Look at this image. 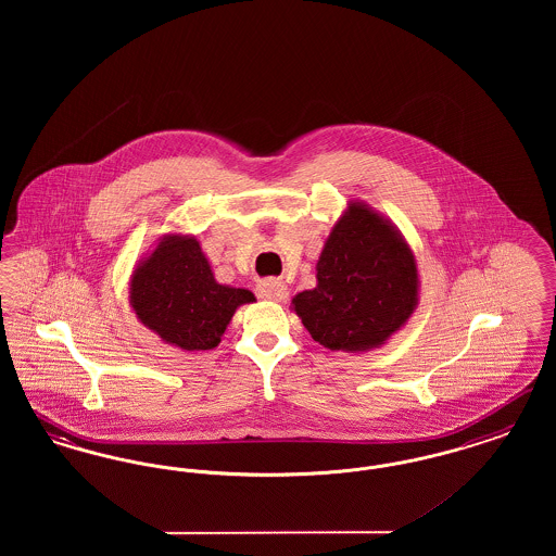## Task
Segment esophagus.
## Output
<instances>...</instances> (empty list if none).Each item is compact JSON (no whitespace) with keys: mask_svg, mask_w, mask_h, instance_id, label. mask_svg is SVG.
I'll return each mask as SVG.
<instances>
[{"mask_svg":"<svg viewBox=\"0 0 556 556\" xmlns=\"http://www.w3.org/2000/svg\"><path fill=\"white\" fill-rule=\"evenodd\" d=\"M258 295L268 302H283L290 293V288L281 279H266L258 288Z\"/></svg>","mask_w":556,"mask_h":556,"instance_id":"1","label":"esophagus"}]
</instances>
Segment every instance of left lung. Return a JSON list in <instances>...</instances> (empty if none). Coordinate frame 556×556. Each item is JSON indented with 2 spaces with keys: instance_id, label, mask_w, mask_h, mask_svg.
Returning a JSON list of instances; mask_svg holds the SVG:
<instances>
[{
  "instance_id": "obj_1",
  "label": "left lung",
  "mask_w": 556,
  "mask_h": 556,
  "mask_svg": "<svg viewBox=\"0 0 556 556\" xmlns=\"http://www.w3.org/2000/svg\"><path fill=\"white\" fill-rule=\"evenodd\" d=\"M419 288L415 252L396 225L352 200L325 239L317 286L295 293L291 311L318 344L363 354L408 323Z\"/></svg>"
}]
</instances>
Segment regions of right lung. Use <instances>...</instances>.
<instances>
[{"label":"right lung","mask_w":556,"mask_h":556,"mask_svg":"<svg viewBox=\"0 0 556 556\" xmlns=\"http://www.w3.org/2000/svg\"><path fill=\"white\" fill-rule=\"evenodd\" d=\"M254 300L250 290L218 283L200 239L184 233L162 236L129 279L139 323L187 352L216 348L239 306Z\"/></svg>","instance_id":"obj_1"}]
</instances>
